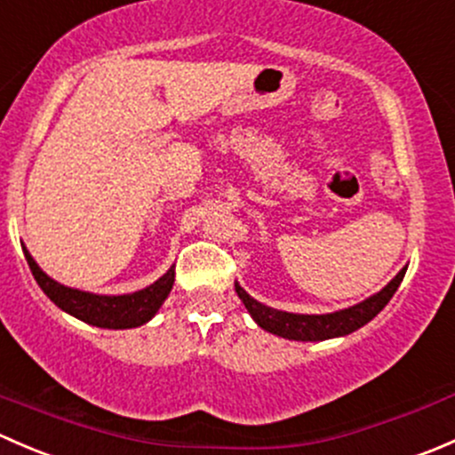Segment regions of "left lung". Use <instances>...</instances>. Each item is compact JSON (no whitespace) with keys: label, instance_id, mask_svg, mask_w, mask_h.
<instances>
[{"label":"left lung","instance_id":"obj_1","mask_svg":"<svg viewBox=\"0 0 455 455\" xmlns=\"http://www.w3.org/2000/svg\"><path fill=\"white\" fill-rule=\"evenodd\" d=\"M405 270L407 266L383 288V291L371 295L370 299L361 301V304L356 306H350V308L346 310H337V313L328 315H295L268 308V306L253 299L240 283H235V292L242 299V304L246 306L251 316L255 319V323L259 325V328H264L266 332H273L283 339H292V341H325V339L346 337V334L363 328L368 321L374 319V316L387 306V301L392 299L394 292L398 291L403 277H405Z\"/></svg>","mask_w":455,"mask_h":455}]
</instances>
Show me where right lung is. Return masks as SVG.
I'll use <instances>...</instances> for the list:
<instances>
[{"label": "right lung", "mask_w": 455, "mask_h": 455, "mask_svg": "<svg viewBox=\"0 0 455 455\" xmlns=\"http://www.w3.org/2000/svg\"><path fill=\"white\" fill-rule=\"evenodd\" d=\"M24 255L36 283L50 297V301H54L68 315L76 316V319L85 321L90 325H96V328L125 330L147 323L151 316L158 313L163 301L167 299V295L172 292L173 279H176V268L172 266L158 282L142 288V291L130 292V295H94V292L76 291V288H68L63 283L54 282L52 277H48L39 268V264L32 259V255L26 249Z\"/></svg>", "instance_id": "obj_1"}]
</instances>
